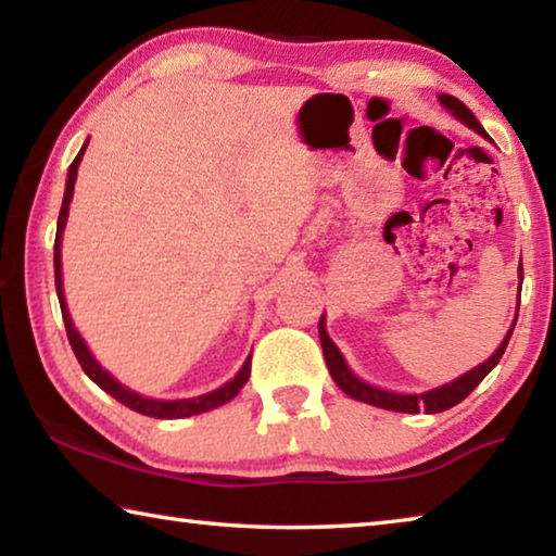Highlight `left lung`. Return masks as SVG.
<instances>
[{
	"mask_svg": "<svg viewBox=\"0 0 556 556\" xmlns=\"http://www.w3.org/2000/svg\"><path fill=\"white\" fill-rule=\"evenodd\" d=\"M439 102L444 105L451 115L456 119L464 122L466 127L476 129L481 137H488L485 129L481 127V122L476 119L473 112H470L464 102L454 96H444L441 92ZM517 275L522 277V265L517 269ZM517 321V318H515ZM515 321L510 326V331L503 338V343L497 345V351L488 357L485 363L478 365V368L468 370L466 375H460V378L451 380L446 384H441L437 390H429V392H419V394H400V392H390V390H380L375 388V384H368L365 380L357 378V375L348 368L341 351H338L336 343L328 338L326 333V316H321V321H318V338H321V348H324V357H326V365H328V372H331V378L336 380L338 388H341L348 397H353L357 402H365V404H372V407H382V409H390V412H404V414H419L425 409L427 414H437V412H444L456 407L460 400H466L470 392H473L481 380L485 378L488 372H491L497 363H501V357L507 348V341H510L513 336V328Z\"/></svg>",
	"mask_w": 556,
	"mask_h": 556,
	"instance_id": "obj_1",
	"label": "left lung"
}]
</instances>
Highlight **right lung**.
<instances>
[{"label":"right lung","mask_w":556,"mask_h":556,"mask_svg":"<svg viewBox=\"0 0 556 556\" xmlns=\"http://www.w3.org/2000/svg\"><path fill=\"white\" fill-rule=\"evenodd\" d=\"M90 142V139H88ZM88 142L83 144L80 154L73 159V164L68 168V181H65V193H63V205H61V213H59V228H55V242H53V269H55V294H59L61 301V314H63V324H65V333H68V341L75 357H78L80 368L86 370L88 378L98 384V388L105 390L108 394H112L117 402L125 404V407L135 409L139 414H147V417H154V419H181V417H193V414H201V412H211L215 407H220V404L230 402L235 394L242 390V384L250 380V361L252 355L244 361V365L240 368V372L235 375L230 382H225L223 388L213 390L208 394H201V397H193V400H149L142 397V394L127 390L125 384H119L115 378L108 370H102V365L92 357V353L88 351L86 341H83L80 333L75 331V326L71 321V314H68V306H65V296H63V271H61V240H63V228H65V220H68V205L73 199V188H75V176H78V166H80V159L86 154V147Z\"/></svg>","instance_id":"right-lung-1"}]
</instances>
